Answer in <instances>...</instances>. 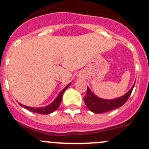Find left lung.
Here are the masks:
<instances>
[{"instance_id": "obj_1", "label": "left lung", "mask_w": 149, "mask_h": 149, "mask_svg": "<svg viewBox=\"0 0 149 149\" xmlns=\"http://www.w3.org/2000/svg\"><path fill=\"white\" fill-rule=\"evenodd\" d=\"M135 83H134L132 87L127 93L123 95L121 97H117L112 100H107L99 97L92 92L91 89L88 87L87 93L85 96L84 102L87 107L91 112L94 113H104V112H109V111L113 110L123 105L129 99L131 93L132 92L134 87Z\"/></svg>"}]
</instances>
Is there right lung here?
Wrapping results in <instances>:
<instances>
[{
	"instance_id": "obj_1",
	"label": "right lung",
	"mask_w": 149,
	"mask_h": 149,
	"mask_svg": "<svg viewBox=\"0 0 149 149\" xmlns=\"http://www.w3.org/2000/svg\"><path fill=\"white\" fill-rule=\"evenodd\" d=\"M71 83H70L69 84H68L67 86L63 88V90L59 93V94L56 96V97L54 100L53 102L52 103H50L48 105H46L45 107H29V106H26L24 105V104L19 103L18 102L19 104L22 107H24L25 109H29V110L32 111V112H35V113H37V114H51L52 112H54V111H56L57 109L59 107L60 104L61 102V100H62V95H63V93L65 92V91L70 86H71Z\"/></svg>"
}]
</instances>
